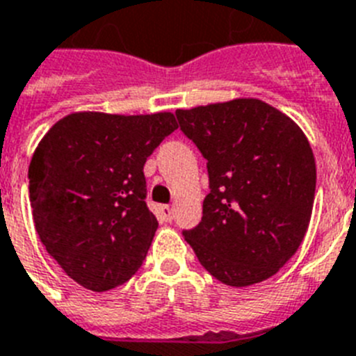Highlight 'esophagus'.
I'll return each mask as SVG.
<instances>
[{
    "instance_id": "esophagus-1",
    "label": "esophagus",
    "mask_w": 356,
    "mask_h": 356,
    "mask_svg": "<svg viewBox=\"0 0 356 356\" xmlns=\"http://www.w3.org/2000/svg\"><path fill=\"white\" fill-rule=\"evenodd\" d=\"M158 212H160V218L163 221H172V209L169 205H160L158 207Z\"/></svg>"
}]
</instances>
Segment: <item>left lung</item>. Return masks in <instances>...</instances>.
<instances>
[{
	"label": "left lung",
	"instance_id": "left-lung-1",
	"mask_svg": "<svg viewBox=\"0 0 356 356\" xmlns=\"http://www.w3.org/2000/svg\"><path fill=\"white\" fill-rule=\"evenodd\" d=\"M176 117L207 160L211 189L185 241L223 284L272 277L300 247L312 218L317 169L308 138L259 99L178 109Z\"/></svg>",
	"mask_w": 356,
	"mask_h": 356
}]
</instances>
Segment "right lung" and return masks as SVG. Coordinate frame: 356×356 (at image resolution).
<instances>
[{
    "label": "right lung",
    "instance_id": "right-lung-1",
    "mask_svg": "<svg viewBox=\"0 0 356 356\" xmlns=\"http://www.w3.org/2000/svg\"><path fill=\"white\" fill-rule=\"evenodd\" d=\"M175 115L79 111L42 136L29 167L33 225L66 275L91 291L129 281L158 221L145 205L144 163Z\"/></svg>",
    "mask_w": 356,
    "mask_h": 356
}]
</instances>
